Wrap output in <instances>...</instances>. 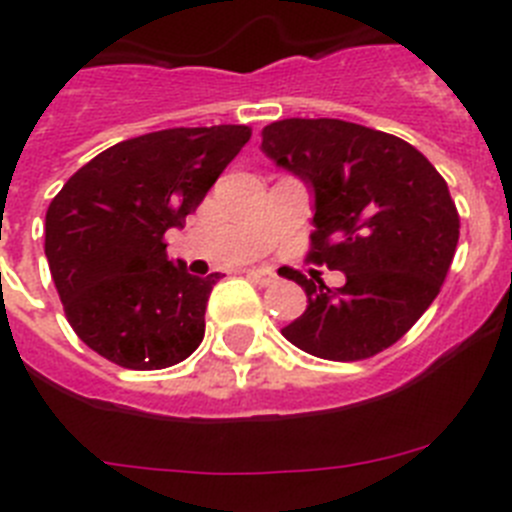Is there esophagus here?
Here are the masks:
<instances>
[{"label": "esophagus", "instance_id": "esophagus-1", "mask_svg": "<svg viewBox=\"0 0 512 512\" xmlns=\"http://www.w3.org/2000/svg\"><path fill=\"white\" fill-rule=\"evenodd\" d=\"M248 277L256 284H261V287H269V284H274L279 279L271 269H248Z\"/></svg>", "mask_w": 512, "mask_h": 512}]
</instances>
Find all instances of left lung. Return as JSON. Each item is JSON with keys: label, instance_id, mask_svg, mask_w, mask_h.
Segmentation results:
<instances>
[{"label": "left lung", "instance_id": "8db88e82", "mask_svg": "<svg viewBox=\"0 0 512 512\" xmlns=\"http://www.w3.org/2000/svg\"><path fill=\"white\" fill-rule=\"evenodd\" d=\"M261 151L312 194V259L346 284L295 279L307 310L282 328L305 354L359 361L400 341L436 300L459 243V212L418 148L356 122L289 117Z\"/></svg>", "mask_w": 512, "mask_h": 512}]
</instances>
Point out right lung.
<instances>
[{"instance_id": "1", "label": "right lung", "mask_w": 512, "mask_h": 512, "mask_svg": "<svg viewBox=\"0 0 512 512\" xmlns=\"http://www.w3.org/2000/svg\"><path fill=\"white\" fill-rule=\"evenodd\" d=\"M251 138L246 125L171 128L122 140L81 166L45 212V259L76 336L125 369H166L205 338L217 274L169 261L184 228Z\"/></svg>"}]
</instances>
